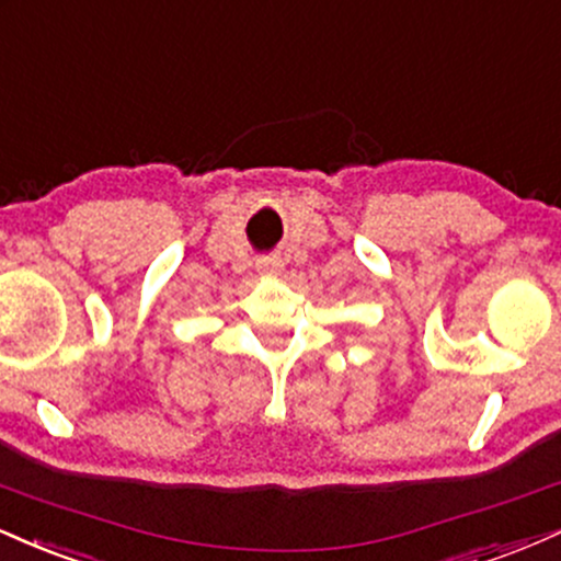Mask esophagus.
<instances>
[{"mask_svg":"<svg viewBox=\"0 0 561 561\" xmlns=\"http://www.w3.org/2000/svg\"><path fill=\"white\" fill-rule=\"evenodd\" d=\"M256 270H260V273H265V275L278 273L280 260H278V256H262V260H256Z\"/></svg>","mask_w":561,"mask_h":561,"instance_id":"esophagus-1","label":"esophagus"}]
</instances>
